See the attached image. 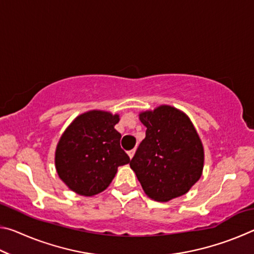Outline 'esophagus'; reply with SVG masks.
I'll return each mask as SVG.
<instances>
[{"label": "esophagus", "instance_id": "esophagus-1", "mask_svg": "<svg viewBox=\"0 0 254 254\" xmlns=\"http://www.w3.org/2000/svg\"><path fill=\"white\" fill-rule=\"evenodd\" d=\"M134 153H135V149H132V150H130V151H127V154H128V157H130V159L133 158Z\"/></svg>", "mask_w": 254, "mask_h": 254}]
</instances>
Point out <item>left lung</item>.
I'll use <instances>...</instances> for the list:
<instances>
[{"instance_id": "1", "label": "left lung", "mask_w": 254, "mask_h": 254, "mask_svg": "<svg viewBox=\"0 0 254 254\" xmlns=\"http://www.w3.org/2000/svg\"><path fill=\"white\" fill-rule=\"evenodd\" d=\"M145 137L130 161L148 197L169 201L198 182L204 168V148L184 112L169 105L141 112Z\"/></svg>"}]
</instances>
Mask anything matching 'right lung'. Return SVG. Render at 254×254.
Segmentation results:
<instances>
[{
  "instance_id": "1",
  "label": "right lung",
  "mask_w": 254,
  "mask_h": 254,
  "mask_svg": "<svg viewBox=\"0 0 254 254\" xmlns=\"http://www.w3.org/2000/svg\"><path fill=\"white\" fill-rule=\"evenodd\" d=\"M119 121V114L93 110L77 117L60 136L56 170L70 190L81 196L100 194L110 186L118 167L130 162L114 128Z\"/></svg>"
}]
</instances>
